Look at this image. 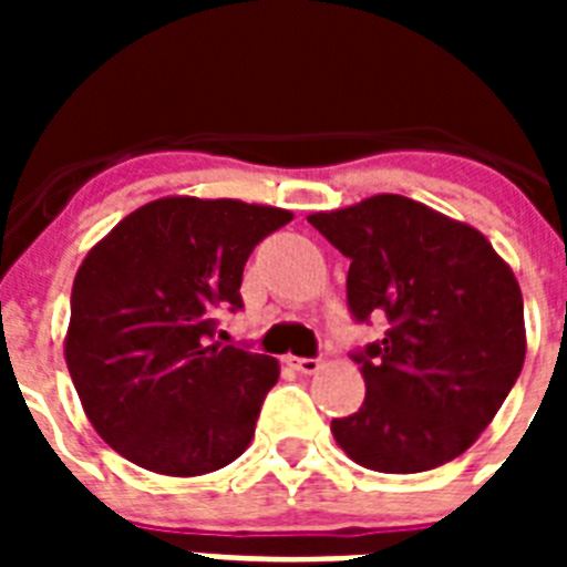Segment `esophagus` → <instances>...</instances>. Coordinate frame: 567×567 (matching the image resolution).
I'll use <instances>...</instances> for the list:
<instances>
[{
  "label": "esophagus",
  "instance_id": "34e87169",
  "mask_svg": "<svg viewBox=\"0 0 567 567\" xmlns=\"http://www.w3.org/2000/svg\"><path fill=\"white\" fill-rule=\"evenodd\" d=\"M287 363L300 374H315L320 365H323L320 363V358H287Z\"/></svg>",
  "mask_w": 567,
  "mask_h": 567
}]
</instances>
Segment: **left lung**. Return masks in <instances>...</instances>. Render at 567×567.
<instances>
[{"label":"left lung","instance_id":"obj_1","mask_svg":"<svg viewBox=\"0 0 567 567\" xmlns=\"http://www.w3.org/2000/svg\"><path fill=\"white\" fill-rule=\"evenodd\" d=\"M349 258L354 323L389 320L352 352L365 400L332 434L354 463L417 474L460 457L499 412L525 360L523 292L468 224L403 195L309 215Z\"/></svg>","mask_w":567,"mask_h":567}]
</instances>
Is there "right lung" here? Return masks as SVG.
I'll list each match as a JSON object with an SVG mask.
<instances>
[{"mask_svg":"<svg viewBox=\"0 0 567 567\" xmlns=\"http://www.w3.org/2000/svg\"><path fill=\"white\" fill-rule=\"evenodd\" d=\"M292 221L258 204L158 198L79 267L64 343L90 423L130 463L169 477L247 452L278 360L215 343V315L244 309L252 249Z\"/></svg>","mask_w":567,"mask_h":567,"instance_id":"obj_1","label":"right lung"}]
</instances>
